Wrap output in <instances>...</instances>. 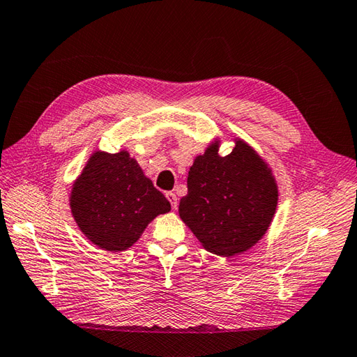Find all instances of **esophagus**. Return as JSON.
I'll return each instance as SVG.
<instances>
[{
	"label": "esophagus",
	"instance_id": "1",
	"mask_svg": "<svg viewBox=\"0 0 357 357\" xmlns=\"http://www.w3.org/2000/svg\"><path fill=\"white\" fill-rule=\"evenodd\" d=\"M165 197L169 199L172 208L176 210V208H178V197H176V195L172 193V192H167V193H165Z\"/></svg>",
	"mask_w": 357,
	"mask_h": 357
}]
</instances>
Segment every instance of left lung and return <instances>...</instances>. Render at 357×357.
Segmentation results:
<instances>
[{"label":"left lung","mask_w":357,"mask_h":357,"mask_svg":"<svg viewBox=\"0 0 357 357\" xmlns=\"http://www.w3.org/2000/svg\"><path fill=\"white\" fill-rule=\"evenodd\" d=\"M179 216L205 250L236 255L266 233L275 213L278 190L268 165L243 141L218 155V144L190 167Z\"/></svg>","instance_id":"obj_1"}]
</instances>
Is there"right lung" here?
<instances>
[{"label":"right lung","instance_id":"1","mask_svg":"<svg viewBox=\"0 0 357 357\" xmlns=\"http://www.w3.org/2000/svg\"><path fill=\"white\" fill-rule=\"evenodd\" d=\"M71 211L91 242L105 251L128 250L170 202L128 152H96L76 181Z\"/></svg>","mask_w":357,"mask_h":357}]
</instances>
